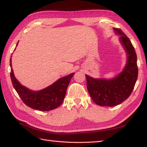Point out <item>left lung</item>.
I'll return each instance as SVG.
<instances>
[{
    "mask_svg": "<svg viewBox=\"0 0 147 147\" xmlns=\"http://www.w3.org/2000/svg\"><path fill=\"white\" fill-rule=\"evenodd\" d=\"M127 53V63L122 72L110 80L86 75L87 89L95 103L101 107L120 105L130 96L138 78L137 57L134 47L120 29L113 28Z\"/></svg>",
    "mask_w": 147,
    "mask_h": 147,
    "instance_id": "left-lung-1",
    "label": "left lung"
}]
</instances>
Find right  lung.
I'll return each instance as SVG.
<instances>
[{"mask_svg": "<svg viewBox=\"0 0 147 147\" xmlns=\"http://www.w3.org/2000/svg\"><path fill=\"white\" fill-rule=\"evenodd\" d=\"M18 43L19 42L16 46H18ZM10 66L11 67V78L13 86L20 98L27 107L40 111L52 110L62 104L68 85L75 74L73 73L61 78L48 87L36 91L22 86L16 79L12 68L11 57L10 59Z\"/></svg>", "mask_w": 147, "mask_h": 147, "instance_id": "1", "label": "right lung"}]
</instances>
